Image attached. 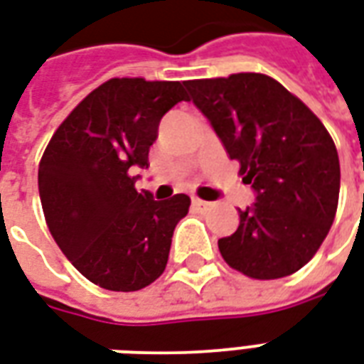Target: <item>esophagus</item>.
<instances>
[{
  "mask_svg": "<svg viewBox=\"0 0 364 364\" xmlns=\"http://www.w3.org/2000/svg\"><path fill=\"white\" fill-rule=\"evenodd\" d=\"M210 206H212L210 202H204L200 200V198H193V208L194 210H198V212H204V210H208Z\"/></svg>",
  "mask_w": 364,
  "mask_h": 364,
  "instance_id": "esophagus-1",
  "label": "esophagus"
}]
</instances>
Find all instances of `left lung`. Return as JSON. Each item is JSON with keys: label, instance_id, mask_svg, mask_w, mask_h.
I'll list each match as a JSON object with an SVG mask.
<instances>
[{"label": "left lung", "instance_id": "1", "mask_svg": "<svg viewBox=\"0 0 364 364\" xmlns=\"http://www.w3.org/2000/svg\"><path fill=\"white\" fill-rule=\"evenodd\" d=\"M256 202L219 238L221 256L250 279L271 281L309 262L330 231L340 196L334 141L298 97L265 74L185 82Z\"/></svg>", "mask_w": 364, "mask_h": 364}]
</instances>
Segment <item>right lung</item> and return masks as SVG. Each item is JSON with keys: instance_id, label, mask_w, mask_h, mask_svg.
Segmentation results:
<instances>
[{"instance_id": "1", "label": "right lung", "mask_w": 364, "mask_h": 364, "mask_svg": "<svg viewBox=\"0 0 364 364\" xmlns=\"http://www.w3.org/2000/svg\"><path fill=\"white\" fill-rule=\"evenodd\" d=\"M181 101L185 82L112 77L72 110L41 156L47 227L72 265L105 290L135 292L166 269L191 198L154 200L137 193L132 171L149 168L158 124Z\"/></svg>"}]
</instances>
